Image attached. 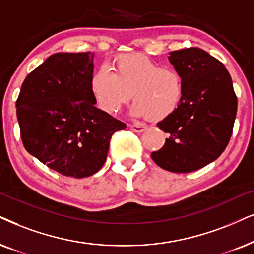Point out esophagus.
Wrapping results in <instances>:
<instances>
[{"mask_svg": "<svg viewBox=\"0 0 254 254\" xmlns=\"http://www.w3.org/2000/svg\"><path fill=\"white\" fill-rule=\"evenodd\" d=\"M146 125L144 124H131L130 129L134 131V132H143V131L146 130Z\"/></svg>", "mask_w": 254, "mask_h": 254, "instance_id": "1", "label": "esophagus"}]
</instances>
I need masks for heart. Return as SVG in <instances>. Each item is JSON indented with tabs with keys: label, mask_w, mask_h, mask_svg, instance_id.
<instances>
[{
	"label": "heart",
	"mask_w": 254,
	"mask_h": 254,
	"mask_svg": "<svg viewBox=\"0 0 254 254\" xmlns=\"http://www.w3.org/2000/svg\"><path fill=\"white\" fill-rule=\"evenodd\" d=\"M109 69H99L90 78V92L107 114L120 112L132 96V116L160 121L171 116L184 97L181 73L140 54L115 57Z\"/></svg>",
	"instance_id": "1"
}]
</instances>
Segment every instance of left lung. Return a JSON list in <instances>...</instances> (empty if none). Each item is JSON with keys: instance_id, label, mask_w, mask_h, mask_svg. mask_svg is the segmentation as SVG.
<instances>
[{"instance_id": "left-lung-1", "label": "left lung", "mask_w": 254, "mask_h": 254, "mask_svg": "<svg viewBox=\"0 0 254 254\" xmlns=\"http://www.w3.org/2000/svg\"><path fill=\"white\" fill-rule=\"evenodd\" d=\"M184 97L171 116L157 123L170 137L151 158L162 169L193 172L219 157L229 144L237 115V96L224 64L199 48L171 51Z\"/></svg>"}]
</instances>
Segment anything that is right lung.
I'll return each mask as SVG.
<instances>
[{"mask_svg": "<svg viewBox=\"0 0 254 254\" xmlns=\"http://www.w3.org/2000/svg\"><path fill=\"white\" fill-rule=\"evenodd\" d=\"M92 53H57L25 77L16 114L25 150L61 175L101 170L111 136L127 125L95 107Z\"/></svg>", "mask_w": 254, "mask_h": 254, "instance_id": "right-lung-1", "label": "right lung"}]
</instances>
